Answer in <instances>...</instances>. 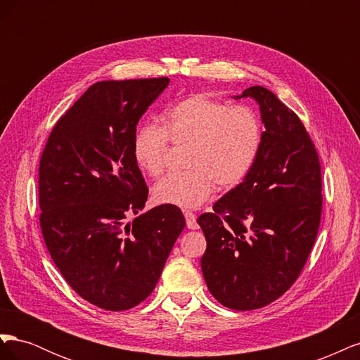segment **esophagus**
<instances>
[{
	"mask_svg": "<svg viewBox=\"0 0 360 360\" xmlns=\"http://www.w3.org/2000/svg\"><path fill=\"white\" fill-rule=\"evenodd\" d=\"M184 219H186V225L189 230H197L198 222H197V214L192 212H184Z\"/></svg>",
	"mask_w": 360,
	"mask_h": 360,
	"instance_id": "esophagus-1",
	"label": "esophagus"
}]
</instances>
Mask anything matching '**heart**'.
<instances>
[{"label":"heart","mask_w":360,"mask_h":360,"mask_svg":"<svg viewBox=\"0 0 360 360\" xmlns=\"http://www.w3.org/2000/svg\"><path fill=\"white\" fill-rule=\"evenodd\" d=\"M160 126L141 124L132 138L136 167L156 177L165 168L172 146H189L186 168L160 179L155 200L180 209H198L217 188L234 189L252 171L263 146V123L248 105H230L193 94L171 105Z\"/></svg>","instance_id":"obj_1"}]
</instances>
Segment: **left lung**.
Instances as JSON below:
<instances>
[{"instance_id": "8db88e82", "label": "left lung", "mask_w": 360, "mask_h": 360, "mask_svg": "<svg viewBox=\"0 0 360 360\" xmlns=\"http://www.w3.org/2000/svg\"><path fill=\"white\" fill-rule=\"evenodd\" d=\"M240 97L259 105L263 146L249 176L198 217L201 269L212 296L236 311L281 297L307 263L321 219V168L300 118L264 86Z\"/></svg>"}]
</instances>
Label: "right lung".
Returning a JSON list of instances; mask_svg holds the SVG:
<instances>
[{"mask_svg":"<svg viewBox=\"0 0 360 360\" xmlns=\"http://www.w3.org/2000/svg\"><path fill=\"white\" fill-rule=\"evenodd\" d=\"M168 84H93L53 126L40 158L46 248L68 284L106 311L130 309L150 296L186 225L176 205L141 213L148 188L132 158L139 118Z\"/></svg>","mask_w":360,"mask_h":360,"instance_id":"obj_1","label":"right lung"}]
</instances>
